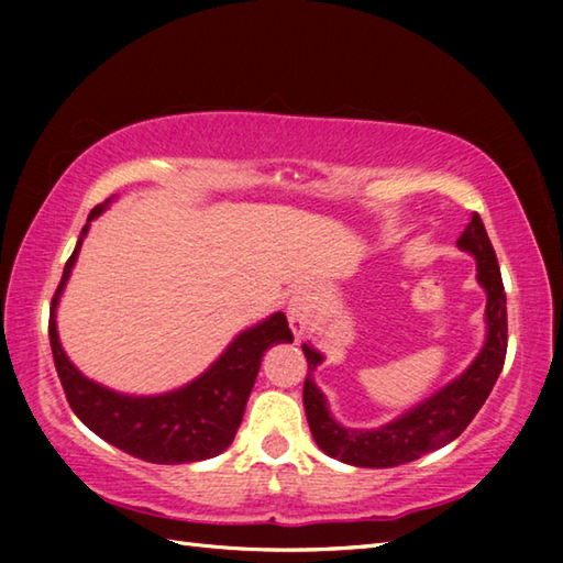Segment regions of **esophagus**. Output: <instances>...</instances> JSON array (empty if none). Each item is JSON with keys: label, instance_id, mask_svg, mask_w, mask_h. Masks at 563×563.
<instances>
[{"label": "esophagus", "instance_id": "obj_1", "mask_svg": "<svg viewBox=\"0 0 563 563\" xmlns=\"http://www.w3.org/2000/svg\"><path fill=\"white\" fill-rule=\"evenodd\" d=\"M314 307H317V292L309 288V285H302L300 290H295L292 300L288 305V321L297 339H302L305 333L312 331Z\"/></svg>", "mask_w": 563, "mask_h": 563}]
</instances>
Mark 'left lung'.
Returning a JSON list of instances; mask_svg holds the SVG:
<instances>
[{"mask_svg":"<svg viewBox=\"0 0 563 563\" xmlns=\"http://www.w3.org/2000/svg\"><path fill=\"white\" fill-rule=\"evenodd\" d=\"M457 244L474 254L476 271H479V283L488 295L486 321H488V339L479 357L470 365L462 377H457L440 389L435 397L418 404L416 409L404 413L397 421H391L375 430H351L341 428L329 416L327 399L314 382L312 373L321 363L317 351L302 345L307 357V377L302 387V401L307 423L317 445L324 450L329 457H336L345 464L355 466H397L404 462H413L433 450L448 445L464 428L472 423V418L479 413L484 401L492 394L496 379L504 369L506 351H508V312H506V290L500 280V268L496 261V251L492 239L486 234V227L479 212H472L470 224L464 227Z\"/></svg>","mask_w":563,"mask_h":563,"instance_id":"8db88e82","label":"left lung"}]
</instances>
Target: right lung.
<instances>
[{
  "instance_id": "1",
  "label": "right lung",
  "mask_w": 563,
  "mask_h": 563,
  "mask_svg": "<svg viewBox=\"0 0 563 563\" xmlns=\"http://www.w3.org/2000/svg\"><path fill=\"white\" fill-rule=\"evenodd\" d=\"M103 208L106 206H97L89 212L77 249L65 263L63 280H59L51 302L47 333H51L55 369L63 382L65 397L84 426L137 460L154 464H186L214 457L236 435L263 353L275 343L292 341L288 319L278 312L263 324L244 331L206 375L190 382L188 387L162 394V397H125V394L111 391L87 379L67 361L63 345H59L55 307L71 266H75L84 236H87L89 222L101 214Z\"/></svg>"
}]
</instances>
